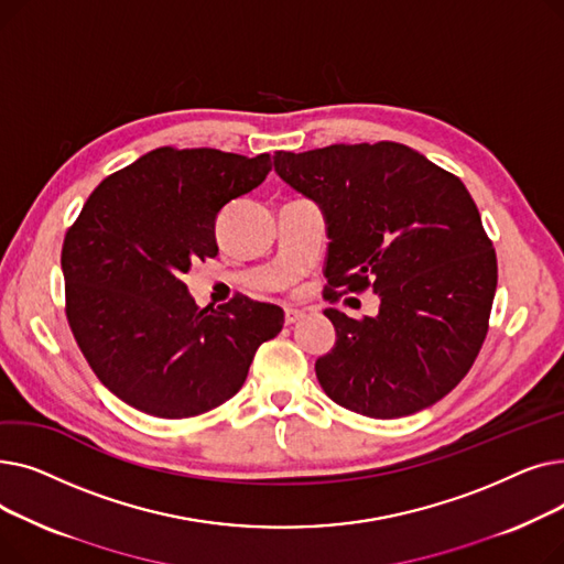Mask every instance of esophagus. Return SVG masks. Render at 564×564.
Returning <instances> with one entry per match:
<instances>
[{
	"label": "esophagus",
	"instance_id": "1",
	"mask_svg": "<svg viewBox=\"0 0 564 564\" xmlns=\"http://www.w3.org/2000/svg\"><path fill=\"white\" fill-rule=\"evenodd\" d=\"M304 317V311L300 308H285V324H294Z\"/></svg>",
	"mask_w": 564,
	"mask_h": 564
}]
</instances>
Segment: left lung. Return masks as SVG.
Masks as SVG:
<instances>
[{
	"label": "left lung",
	"instance_id": "obj_1",
	"mask_svg": "<svg viewBox=\"0 0 564 564\" xmlns=\"http://www.w3.org/2000/svg\"><path fill=\"white\" fill-rule=\"evenodd\" d=\"M274 171L322 207L334 297L370 288L381 300L364 319L324 311L336 327V345L315 361L324 393L383 421L448 395L485 343L498 281L464 183L395 141L279 151Z\"/></svg>",
	"mask_w": 564,
	"mask_h": 564
}]
</instances>
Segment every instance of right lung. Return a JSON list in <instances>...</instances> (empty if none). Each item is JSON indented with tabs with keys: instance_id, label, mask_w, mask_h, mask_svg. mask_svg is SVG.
Masks as SVG:
<instances>
[{
	"instance_id": "right-lung-1",
	"label": "right lung",
	"mask_w": 564,
	"mask_h": 564,
	"mask_svg": "<svg viewBox=\"0 0 564 564\" xmlns=\"http://www.w3.org/2000/svg\"><path fill=\"white\" fill-rule=\"evenodd\" d=\"M270 155L164 145L111 173L84 203L62 249L66 317L105 387L148 416H200L242 389L283 311L235 294L198 308L181 281L215 258L221 207L256 189Z\"/></svg>"
}]
</instances>
